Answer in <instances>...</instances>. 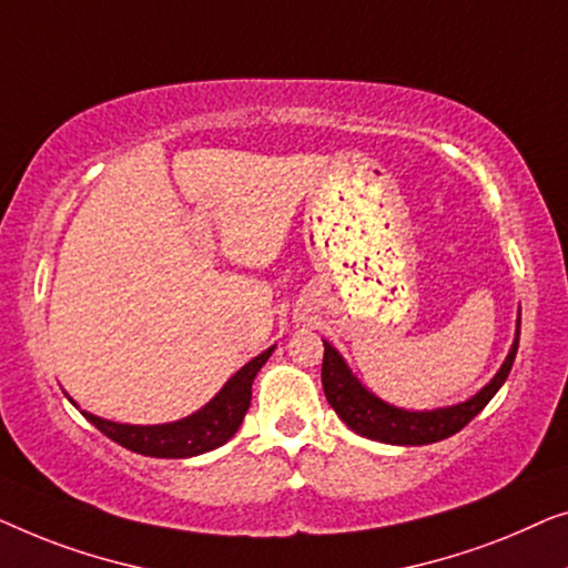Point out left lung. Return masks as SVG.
Returning a JSON list of instances; mask_svg holds the SVG:
<instances>
[{"mask_svg":"<svg viewBox=\"0 0 568 568\" xmlns=\"http://www.w3.org/2000/svg\"><path fill=\"white\" fill-rule=\"evenodd\" d=\"M517 345H520V318H517L515 342L509 347L505 363L497 371V375L486 383V386L474 394L466 402L440 406V409H425V412H412L402 409L383 402L367 390L357 375L349 371L337 349L324 339V363H322V386L326 394V402L332 404V409L339 414V419L353 429V433L367 437L375 443H388V445H429L440 443L445 437L460 433L486 404L491 402L494 394L505 386L509 371H513Z\"/></svg>","mask_w":568,"mask_h":568,"instance_id":"obj_1","label":"left lung"}]
</instances>
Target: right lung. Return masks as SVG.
I'll use <instances>...</instances> for the list:
<instances>
[{
  "instance_id": "right-lung-1",
  "label": "right lung",
  "mask_w": 568,
  "mask_h": 568,
  "mask_svg": "<svg viewBox=\"0 0 568 568\" xmlns=\"http://www.w3.org/2000/svg\"><path fill=\"white\" fill-rule=\"evenodd\" d=\"M273 353L275 345L246 363L242 371L231 375L226 386L211 402L185 419L166 422V425H121V422L94 417L90 412L82 414L102 435H108L110 440L128 447V450L149 455V458H193V455L215 450L236 435L246 409H250L252 383ZM67 398L77 406L74 398Z\"/></svg>"
}]
</instances>
